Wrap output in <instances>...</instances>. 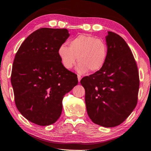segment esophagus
<instances>
[{"label": "esophagus", "instance_id": "esophagus-1", "mask_svg": "<svg viewBox=\"0 0 151 151\" xmlns=\"http://www.w3.org/2000/svg\"><path fill=\"white\" fill-rule=\"evenodd\" d=\"M81 76H80V75H78V82H80V80H81Z\"/></svg>", "mask_w": 151, "mask_h": 151}]
</instances>
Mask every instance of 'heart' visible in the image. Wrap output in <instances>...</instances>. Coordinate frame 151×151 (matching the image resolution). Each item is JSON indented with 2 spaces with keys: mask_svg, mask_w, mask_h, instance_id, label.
<instances>
[{
  "mask_svg": "<svg viewBox=\"0 0 151 151\" xmlns=\"http://www.w3.org/2000/svg\"><path fill=\"white\" fill-rule=\"evenodd\" d=\"M58 55L64 67L71 70L77 61L78 72L85 73L101 70L106 63L108 47L101 38L80 34L68 42V47L63 45L59 48Z\"/></svg>",
  "mask_w": 151,
  "mask_h": 151,
  "instance_id": "obj_1",
  "label": "heart"
}]
</instances>
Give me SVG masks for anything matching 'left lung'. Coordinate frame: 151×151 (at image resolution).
<instances>
[{"mask_svg": "<svg viewBox=\"0 0 151 151\" xmlns=\"http://www.w3.org/2000/svg\"><path fill=\"white\" fill-rule=\"evenodd\" d=\"M106 41L108 55L104 66L83 77L80 83L85 90L89 118L110 128L122 123L135 109L140 81L134 57L123 38L108 32Z\"/></svg>", "mask_w": 151, "mask_h": 151, "instance_id": "obj_1", "label": "left lung"}]
</instances>
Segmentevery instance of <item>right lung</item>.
<instances>
[{
  "label": "right lung",
  "instance_id": "add662e5",
  "mask_svg": "<svg viewBox=\"0 0 151 151\" xmlns=\"http://www.w3.org/2000/svg\"><path fill=\"white\" fill-rule=\"evenodd\" d=\"M69 37L65 28H40L16 54L11 77L15 104L26 119L38 125L57 121L64 95L78 84L76 75L64 67L58 55Z\"/></svg>",
  "mask_w": 151,
  "mask_h": 151
}]
</instances>
